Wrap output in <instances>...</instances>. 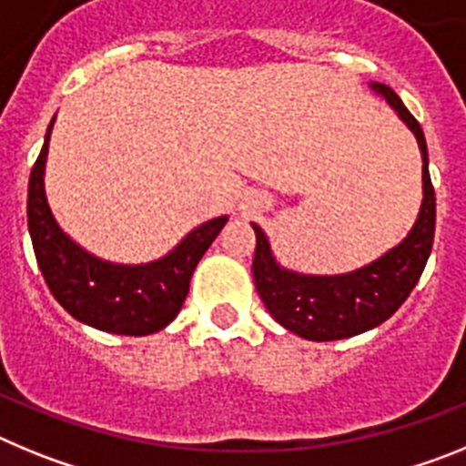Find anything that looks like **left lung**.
<instances>
[{
	"label": "left lung",
	"mask_w": 466,
	"mask_h": 466,
	"mask_svg": "<svg viewBox=\"0 0 466 466\" xmlns=\"http://www.w3.org/2000/svg\"><path fill=\"white\" fill-rule=\"evenodd\" d=\"M373 88L385 97L401 121L413 130L422 151V187L425 198L420 208L418 221L409 238L394 249L364 266L361 270L333 278H310L279 268L263 230L254 226L257 249H254L252 273L263 306L284 329L299 333L308 340H339L357 336L361 331L378 327L392 317L409 299L420 275L425 270L434 245L436 228V196L427 167L425 133L415 116L406 109L397 93L390 86L373 84Z\"/></svg>",
	"instance_id": "obj_1"
}]
</instances>
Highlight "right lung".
Returning <instances> with one entry per match:
<instances>
[{
  "mask_svg": "<svg viewBox=\"0 0 466 466\" xmlns=\"http://www.w3.org/2000/svg\"><path fill=\"white\" fill-rule=\"evenodd\" d=\"M53 121L27 187V228L48 289L74 319L100 331L123 336L160 331L177 317L198 261L228 219L219 217L198 226L167 257L147 266H116L90 257L60 230L46 203L44 166Z\"/></svg>",
  "mask_w": 466,
  "mask_h": 466,
  "instance_id": "add662e5",
  "label": "right lung"
}]
</instances>
